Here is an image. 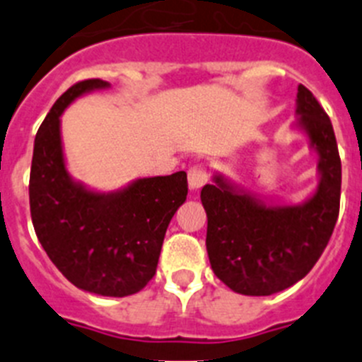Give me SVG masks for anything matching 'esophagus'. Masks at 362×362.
<instances>
[{
	"mask_svg": "<svg viewBox=\"0 0 362 362\" xmlns=\"http://www.w3.org/2000/svg\"><path fill=\"white\" fill-rule=\"evenodd\" d=\"M206 181H209V172L203 165L192 166L188 170V187H190V190H199Z\"/></svg>",
	"mask_w": 362,
	"mask_h": 362,
	"instance_id": "obj_1",
	"label": "esophagus"
}]
</instances>
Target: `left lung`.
Segmentation results:
<instances>
[{"mask_svg":"<svg viewBox=\"0 0 362 362\" xmlns=\"http://www.w3.org/2000/svg\"><path fill=\"white\" fill-rule=\"evenodd\" d=\"M292 124L317 156L319 183L303 203H279L223 174L201 190L209 217L206 252L217 279L243 296H272L300 281L330 241L341 199V159L330 117L297 86Z\"/></svg>","mask_w":362,"mask_h":362,"instance_id":"obj_1","label":"left lung"}]
</instances>
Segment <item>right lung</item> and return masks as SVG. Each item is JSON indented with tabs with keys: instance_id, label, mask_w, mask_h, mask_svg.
I'll list each match as a JSON object with an SVG mask.
<instances>
[{
	"instance_id": "right-lung-1",
	"label": "right lung",
	"mask_w": 362,
	"mask_h": 362,
	"mask_svg": "<svg viewBox=\"0 0 362 362\" xmlns=\"http://www.w3.org/2000/svg\"><path fill=\"white\" fill-rule=\"evenodd\" d=\"M103 79L79 81L57 99L34 139L30 216L43 250L78 288L105 297L137 293L156 274L170 219L187 201V172L139 177L99 192L70 175L62 114L81 95L107 90Z\"/></svg>"
}]
</instances>
